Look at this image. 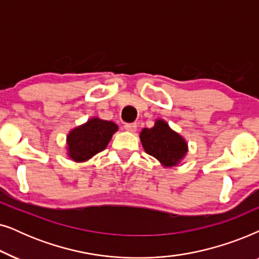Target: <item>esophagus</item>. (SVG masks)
I'll return each instance as SVG.
<instances>
[{
    "mask_svg": "<svg viewBox=\"0 0 259 259\" xmlns=\"http://www.w3.org/2000/svg\"><path fill=\"white\" fill-rule=\"evenodd\" d=\"M124 129L127 130V132H136L137 129V123H125L124 124Z\"/></svg>",
    "mask_w": 259,
    "mask_h": 259,
    "instance_id": "obj_1",
    "label": "esophagus"
}]
</instances>
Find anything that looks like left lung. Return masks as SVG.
Here are the masks:
<instances>
[{"instance_id":"8db88e82","label":"left lung","mask_w":259,"mask_h":259,"mask_svg":"<svg viewBox=\"0 0 259 259\" xmlns=\"http://www.w3.org/2000/svg\"><path fill=\"white\" fill-rule=\"evenodd\" d=\"M140 139L146 153L167 167L177 165L187 153V143L164 120H156L155 126L143 129Z\"/></svg>"}]
</instances>
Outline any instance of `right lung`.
Here are the masks:
<instances>
[{"instance_id": "right-lung-1", "label": "right lung", "mask_w": 259, "mask_h": 259, "mask_svg": "<svg viewBox=\"0 0 259 259\" xmlns=\"http://www.w3.org/2000/svg\"><path fill=\"white\" fill-rule=\"evenodd\" d=\"M118 126L110 120L92 118L67 136L68 154L74 161H86L108 146Z\"/></svg>"}]
</instances>
